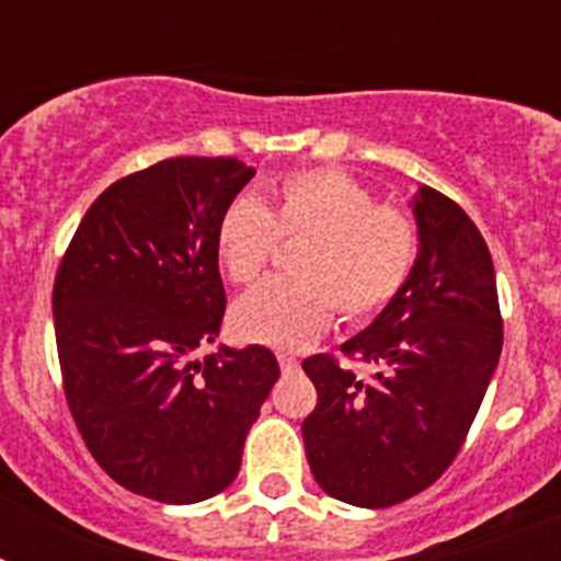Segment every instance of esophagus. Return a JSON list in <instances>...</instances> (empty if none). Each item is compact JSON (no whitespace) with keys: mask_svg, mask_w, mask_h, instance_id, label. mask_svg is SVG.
Returning a JSON list of instances; mask_svg holds the SVG:
<instances>
[{"mask_svg":"<svg viewBox=\"0 0 561 561\" xmlns=\"http://www.w3.org/2000/svg\"><path fill=\"white\" fill-rule=\"evenodd\" d=\"M277 362H280V370H284L286 376L297 374V370H300V359H297V356H291V354H280V356H277Z\"/></svg>","mask_w":561,"mask_h":561,"instance_id":"obj_1","label":"esophagus"}]
</instances>
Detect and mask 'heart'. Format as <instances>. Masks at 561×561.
I'll return each mask as SVG.
<instances>
[{"label":"heart","mask_w":561,"mask_h":561,"mask_svg":"<svg viewBox=\"0 0 561 561\" xmlns=\"http://www.w3.org/2000/svg\"><path fill=\"white\" fill-rule=\"evenodd\" d=\"M277 238H306L295 252L297 277L247 291L232 323L244 340L297 351L325 334L336 309L368 320L404 289L419 261L410 213L376 205L348 173L309 168L270 182L257 199L236 196L216 225V257L232 284H252L270 264Z\"/></svg>","instance_id":"obj_1"}]
</instances>
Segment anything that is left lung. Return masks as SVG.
I'll list each match as a JSON object with an SVG mask.
<instances>
[{"label": "left lung", "instance_id": "left-lung-1", "mask_svg": "<svg viewBox=\"0 0 561 561\" xmlns=\"http://www.w3.org/2000/svg\"><path fill=\"white\" fill-rule=\"evenodd\" d=\"M413 275L342 345L379 374L362 381L329 354L304 362L317 388L304 421L311 474L325 494L359 508H388L444 474L503 351L494 264L474 221L427 185L413 196Z\"/></svg>", "mask_w": 561, "mask_h": 561}]
</instances>
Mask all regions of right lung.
I'll return each instance as SVG.
<instances>
[{
	"label": "right lung",
	"mask_w": 561,
	"mask_h": 561,
	"mask_svg": "<svg viewBox=\"0 0 561 561\" xmlns=\"http://www.w3.org/2000/svg\"><path fill=\"white\" fill-rule=\"evenodd\" d=\"M255 176L232 157H173L92 202L53 286L64 393L89 453L134 494L187 505L225 492L280 376L264 345L219 336L216 225Z\"/></svg>",
	"instance_id": "1"
}]
</instances>
